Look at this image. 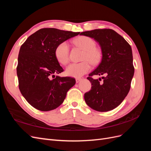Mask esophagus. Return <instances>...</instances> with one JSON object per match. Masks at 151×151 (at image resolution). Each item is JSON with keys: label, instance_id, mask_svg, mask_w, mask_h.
<instances>
[{"label": "esophagus", "instance_id": "1", "mask_svg": "<svg viewBox=\"0 0 151 151\" xmlns=\"http://www.w3.org/2000/svg\"><path fill=\"white\" fill-rule=\"evenodd\" d=\"M81 80H82L81 78H76V81L77 83H79V82H80Z\"/></svg>", "mask_w": 151, "mask_h": 151}]
</instances>
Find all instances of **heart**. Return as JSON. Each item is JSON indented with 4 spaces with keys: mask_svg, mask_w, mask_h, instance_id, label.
<instances>
[{
    "mask_svg": "<svg viewBox=\"0 0 151 151\" xmlns=\"http://www.w3.org/2000/svg\"><path fill=\"white\" fill-rule=\"evenodd\" d=\"M75 44L84 50L81 63H72L66 68V74L73 77H80L91 70L90 63L96 65L101 60V52L96 47L94 41L88 36H81L74 40ZM56 58L62 64L65 65L69 60V47L67 42H62L57 47L55 51Z\"/></svg>",
    "mask_w": 151,
    "mask_h": 151,
    "instance_id": "1",
    "label": "heart"
}]
</instances>
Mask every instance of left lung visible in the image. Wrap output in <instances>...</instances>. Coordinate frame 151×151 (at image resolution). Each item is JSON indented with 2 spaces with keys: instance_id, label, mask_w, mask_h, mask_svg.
I'll use <instances>...</instances> for the list:
<instances>
[{
  "instance_id": "8db88e82",
  "label": "left lung",
  "mask_w": 151,
  "mask_h": 151,
  "mask_svg": "<svg viewBox=\"0 0 151 151\" xmlns=\"http://www.w3.org/2000/svg\"><path fill=\"white\" fill-rule=\"evenodd\" d=\"M94 38L101 49L102 59L88 79L91 89L84 94L86 104L98 111H108L121 104L129 93L134 74L130 45L121 35L111 29H96L82 32ZM94 75H105L104 81L94 80Z\"/></svg>"
}]
</instances>
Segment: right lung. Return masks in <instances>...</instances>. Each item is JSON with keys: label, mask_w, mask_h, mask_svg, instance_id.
<instances>
[{"label": "right lung", "mask_w": 151, "mask_h": 151, "mask_svg": "<svg viewBox=\"0 0 151 151\" xmlns=\"http://www.w3.org/2000/svg\"><path fill=\"white\" fill-rule=\"evenodd\" d=\"M79 33L43 28L29 36L21 45L17 67L19 88L35 108L43 111L56 109L75 85L76 80L72 77H55L54 74L63 71L55 51L59 44Z\"/></svg>", "instance_id": "obj_1"}]
</instances>
